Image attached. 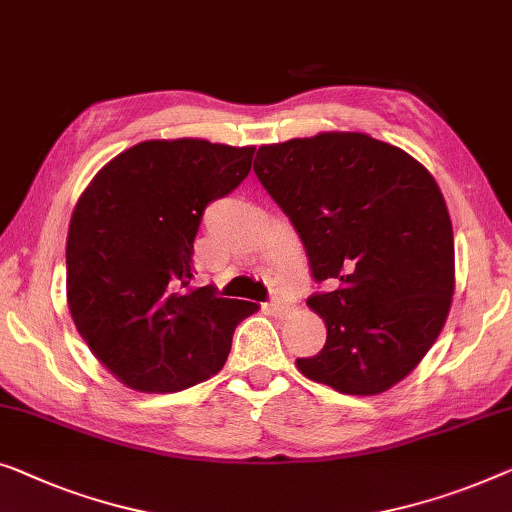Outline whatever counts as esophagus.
Listing matches in <instances>:
<instances>
[{"label":"esophagus","instance_id":"1","mask_svg":"<svg viewBox=\"0 0 512 512\" xmlns=\"http://www.w3.org/2000/svg\"><path fill=\"white\" fill-rule=\"evenodd\" d=\"M265 309L268 311H272V314H277V316H281V314H286L288 309H291V305H288V302H284V300H270L268 305H265Z\"/></svg>","mask_w":512,"mask_h":512}]
</instances>
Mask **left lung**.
<instances>
[{
    "label": "left lung",
    "instance_id": "8db88e82",
    "mask_svg": "<svg viewBox=\"0 0 512 512\" xmlns=\"http://www.w3.org/2000/svg\"><path fill=\"white\" fill-rule=\"evenodd\" d=\"M254 173L305 244L311 277L335 291L307 305L325 346L300 374L344 395H381L420 365L455 293L453 224L432 173L358 131L261 145Z\"/></svg>",
    "mask_w": 512,
    "mask_h": 512
}]
</instances>
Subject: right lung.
Listing matches in <instances>:
<instances>
[{
    "instance_id": "right-lung-1",
    "label": "right lung",
    "mask_w": 512,
    "mask_h": 512,
    "mask_svg": "<svg viewBox=\"0 0 512 512\" xmlns=\"http://www.w3.org/2000/svg\"><path fill=\"white\" fill-rule=\"evenodd\" d=\"M254 145L143 140L110 159L73 207L66 302L94 358L140 392H177L224 367L256 302L194 288L207 203L249 175Z\"/></svg>"
}]
</instances>
